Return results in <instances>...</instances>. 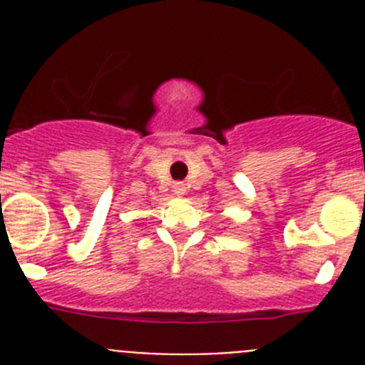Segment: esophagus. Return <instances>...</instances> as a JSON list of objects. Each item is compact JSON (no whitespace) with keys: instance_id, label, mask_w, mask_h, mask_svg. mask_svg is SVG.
<instances>
[{"instance_id":"1","label":"esophagus","mask_w":365,"mask_h":365,"mask_svg":"<svg viewBox=\"0 0 365 365\" xmlns=\"http://www.w3.org/2000/svg\"><path fill=\"white\" fill-rule=\"evenodd\" d=\"M185 192H186V188L182 185H175V186H173V193H175L177 197H180V195H185Z\"/></svg>"}]
</instances>
